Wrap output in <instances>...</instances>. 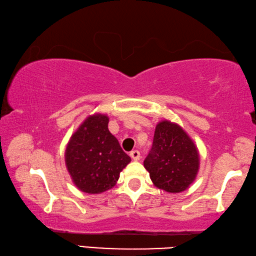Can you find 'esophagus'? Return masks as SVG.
<instances>
[{"mask_svg": "<svg viewBox=\"0 0 256 256\" xmlns=\"http://www.w3.org/2000/svg\"><path fill=\"white\" fill-rule=\"evenodd\" d=\"M130 156H131V158L133 159V160H140V158H141V156H140V152H138V150H133V151H131V154H130Z\"/></svg>", "mask_w": 256, "mask_h": 256, "instance_id": "1", "label": "esophagus"}]
</instances>
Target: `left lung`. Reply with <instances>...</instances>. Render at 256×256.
I'll return each mask as SVG.
<instances>
[{
  "label": "left lung",
  "instance_id": "8db88e82",
  "mask_svg": "<svg viewBox=\"0 0 256 256\" xmlns=\"http://www.w3.org/2000/svg\"><path fill=\"white\" fill-rule=\"evenodd\" d=\"M200 156L196 146L178 124L162 120L156 126L154 144L144 159L154 186L170 193L188 190L198 175Z\"/></svg>",
  "mask_w": 256,
  "mask_h": 256
}]
</instances>
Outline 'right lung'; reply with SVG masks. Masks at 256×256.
<instances>
[{
	"instance_id": "1",
	"label": "right lung",
	"mask_w": 256,
	"mask_h": 256,
	"mask_svg": "<svg viewBox=\"0 0 256 256\" xmlns=\"http://www.w3.org/2000/svg\"><path fill=\"white\" fill-rule=\"evenodd\" d=\"M108 122L105 114L88 116L66 146L68 172L74 185L84 193L99 194L112 188L120 172L131 162L108 130Z\"/></svg>"
}]
</instances>
